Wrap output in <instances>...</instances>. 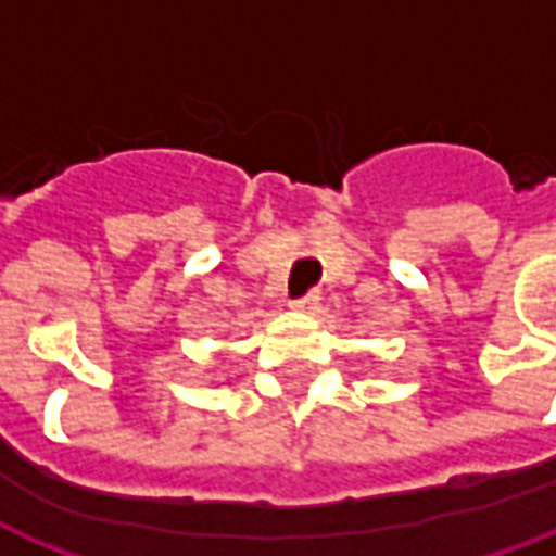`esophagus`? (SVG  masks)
I'll use <instances>...</instances> for the list:
<instances>
[{"mask_svg": "<svg viewBox=\"0 0 556 556\" xmlns=\"http://www.w3.org/2000/svg\"><path fill=\"white\" fill-rule=\"evenodd\" d=\"M317 303H320V291L315 288V291H308V294L296 296L294 308H296V312H306V315H312V312L317 308Z\"/></svg>", "mask_w": 556, "mask_h": 556, "instance_id": "34e87169", "label": "esophagus"}]
</instances>
